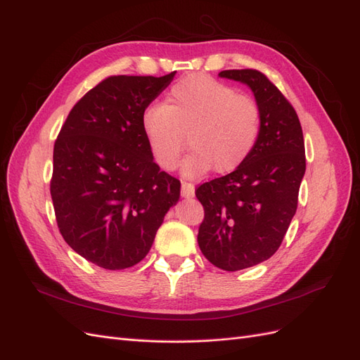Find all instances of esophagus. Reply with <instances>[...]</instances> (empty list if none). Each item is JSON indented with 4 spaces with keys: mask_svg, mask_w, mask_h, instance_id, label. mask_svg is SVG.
<instances>
[{
    "mask_svg": "<svg viewBox=\"0 0 360 360\" xmlns=\"http://www.w3.org/2000/svg\"><path fill=\"white\" fill-rule=\"evenodd\" d=\"M181 197L184 198H193L195 197V186L192 183H181Z\"/></svg>",
    "mask_w": 360,
    "mask_h": 360,
    "instance_id": "esophagus-1",
    "label": "esophagus"
}]
</instances>
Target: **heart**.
<instances>
[{"mask_svg":"<svg viewBox=\"0 0 360 360\" xmlns=\"http://www.w3.org/2000/svg\"><path fill=\"white\" fill-rule=\"evenodd\" d=\"M263 127V114L252 97L205 75H191L171 86L165 103L148 106L141 129L158 165L177 167L188 144L184 176L197 179L214 169L228 174L254 153Z\"/></svg>","mask_w":360,"mask_h":360,"instance_id":"b5f03b06","label":"heart"}]
</instances>
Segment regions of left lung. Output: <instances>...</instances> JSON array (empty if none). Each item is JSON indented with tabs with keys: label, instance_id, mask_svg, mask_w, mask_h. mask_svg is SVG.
I'll list each match as a JSON object with an SVG mask.
<instances>
[{
	"label": "left lung",
	"instance_id": "left-lung-1",
	"mask_svg": "<svg viewBox=\"0 0 360 360\" xmlns=\"http://www.w3.org/2000/svg\"><path fill=\"white\" fill-rule=\"evenodd\" d=\"M219 76L248 85L263 114L258 144L243 165L195 191L204 207L201 252L213 266L236 271L263 263L281 246L296 214L307 159L299 117L266 75L242 69Z\"/></svg>",
	"mask_w": 360,
	"mask_h": 360
}]
</instances>
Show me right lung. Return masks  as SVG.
<instances>
[{"mask_svg": "<svg viewBox=\"0 0 360 360\" xmlns=\"http://www.w3.org/2000/svg\"><path fill=\"white\" fill-rule=\"evenodd\" d=\"M174 75L103 79L72 108L53 146L51 197L60 233L99 267L138 264L180 198V181L160 171L141 129L143 112Z\"/></svg>", "mask_w": 360, "mask_h": 360, "instance_id": "obj_1", "label": "right lung"}]
</instances>
